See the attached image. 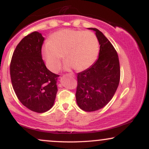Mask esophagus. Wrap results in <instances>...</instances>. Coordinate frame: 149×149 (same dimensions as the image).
<instances>
[{"label": "esophagus", "mask_w": 149, "mask_h": 149, "mask_svg": "<svg viewBox=\"0 0 149 149\" xmlns=\"http://www.w3.org/2000/svg\"><path fill=\"white\" fill-rule=\"evenodd\" d=\"M69 76H71V77H73V78H74V77H75V75L73 74V73H70Z\"/></svg>", "instance_id": "34e87169"}]
</instances>
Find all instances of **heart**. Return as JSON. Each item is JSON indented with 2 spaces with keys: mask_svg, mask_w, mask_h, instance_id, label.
I'll use <instances>...</instances> for the list:
<instances>
[{
  "mask_svg": "<svg viewBox=\"0 0 149 149\" xmlns=\"http://www.w3.org/2000/svg\"><path fill=\"white\" fill-rule=\"evenodd\" d=\"M64 54L65 69L77 71L88 69L96 61L99 41L91 31L63 29L52 34L42 48V59L52 72L59 71Z\"/></svg>",
  "mask_w": 149,
  "mask_h": 149,
  "instance_id": "b5f03b06",
  "label": "heart"
}]
</instances>
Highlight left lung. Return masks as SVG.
<instances>
[{
    "label": "left lung",
    "mask_w": 149,
    "mask_h": 149,
    "mask_svg": "<svg viewBox=\"0 0 149 149\" xmlns=\"http://www.w3.org/2000/svg\"><path fill=\"white\" fill-rule=\"evenodd\" d=\"M95 32L100 45L99 57L88 69L77 74L76 98L78 106L85 111H95L111 100L118 87L120 77L118 55L111 42L100 30Z\"/></svg>",
    "instance_id": "1"
}]
</instances>
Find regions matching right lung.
Masks as SVG:
<instances>
[{"instance_id":"add662e5","label":"right lung","mask_w":149,"mask_h":149,"mask_svg":"<svg viewBox=\"0 0 149 149\" xmlns=\"http://www.w3.org/2000/svg\"><path fill=\"white\" fill-rule=\"evenodd\" d=\"M44 38L34 31L25 36L15 48L10 63V77L17 97L32 111L44 113L53 107L59 75L46 68L42 59Z\"/></svg>"}]
</instances>
